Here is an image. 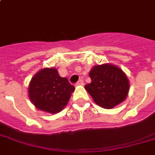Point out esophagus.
Returning <instances> with one entry per match:
<instances>
[{"mask_svg":"<svg viewBox=\"0 0 155 155\" xmlns=\"http://www.w3.org/2000/svg\"><path fill=\"white\" fill-rule=\"evenodd\" d=\"M75 85H84V80H80L76 84H75Z\"/></svg>","mask_w":155,"mask_h":155,"instance_id":"34e87169","label":"esophagus"}]
</instances>
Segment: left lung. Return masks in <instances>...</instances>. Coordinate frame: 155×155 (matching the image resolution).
<instances>
[{
    "instance_id": "1",
    "label": "left lung",
    "mask_w": 155,
    "mask_h": 155,
    "mask_svg": "<svg viewBox=\"0 0 155 155\" xmlns=\"http://www.w3.org/2000/svg\"><path fill=\"white\" fill-rule=\"evenodd\" d=\"M89 76L92 82L85 85V89L102 108H113L127 97L129 80L117 67L110 64L95 66Z\"/></svg>"
}]
</instances>
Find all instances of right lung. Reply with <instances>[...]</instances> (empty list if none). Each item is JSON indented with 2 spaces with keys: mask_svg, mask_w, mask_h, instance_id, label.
Returning a JSON list of instances; mask_svg holds the SVG:
<instances>
[{
  "mask_svg": "<svg viewBox=\"0 0 155 155\" xmlns=\"http://www.w3.org/2000/svg\"><path fill=\"white\" fill-rule=\"evenodd\" d=\"M75 87L61 77L54 68H45L33 77L29 96L35 107L50 113L60 112L70 99Z\"/></svg>",
  "mask_w": 155,
  "mask_h": 155,
  "instance_id": "obj_1",
  "label": "right lung"
}]
</instances>
